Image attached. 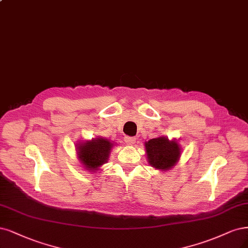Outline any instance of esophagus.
I'll use <instances>...</instances> for the list:
<instances>
[{
    "instance_id": "esophagus-1",
    "label": "esophagus",
    "mask_w": 248,
    "mask_h": 248,
    "mask_svg": "<svg viewBox=\"0 0 248 248\" xmlns=\"http://www.w3.org/2000/svg\"><path fill=\"white\" fill-rule=\"evenodd\" d=\"M124 140H125V142L128 143V144H133V143L135 142V139L132 138V136H125Z\"/></svg>"
}]
</instances>
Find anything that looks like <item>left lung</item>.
Instances as JSON below:
<instances>
[{"label":"left lung","mask_w":248,"mask_h":248,"mask_svg":"<svg viewBox=\"0 0 248 248\" xmlns=\"http://www.w3.org/2000/svg\"><path fill=\"white\" fill-rule=\"evenodd\" d=\"M147 156L150 165L157 169L167 170L171 168L179 159L181 149L174 140L165 138L150 140L146 142Z\"/></svg>","instance_id":"8db88e82"}]
</instances>
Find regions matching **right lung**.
Instances as JSON below:
<instances>
[{
    "instance_id": "right-lung-1",
    "label": "right lung",
    "mask_w": 248,
    "mask_h": 248,
    "mask_svg": "<svg viewBox=\"0 0 248 248\" xmlns=\"http://www.w3.org/2000/svg\"><path fill=\"white\" fill-rule=\"evenodd\" d=\"M113 143L104 139H96L84 142L79 146L78 155L84 167L89 171L106 163Z\"/></svg>"
}]
</instances>
